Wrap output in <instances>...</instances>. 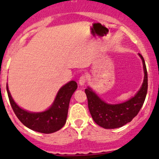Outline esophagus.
Segmentation results:
<instances>
[{
  "label": "esophagus",
  "instance_id": "esophagus-1",
  "mask_svg": "<svg viewBox=\"0 0 159 159\" xmlns=\"http://www.w3.org/2000/svg\"><path fill=\"white\" fill-rule=\"evenodd\" d=\"M86 81H87V76H86V75L83 74V75H82V76L80 77L79 81H78V82H79V84H80V85H84L85 83H86Z\"/></svg>",
  "mask_w": 159,
  "mask_h": 159
}]
</instances>
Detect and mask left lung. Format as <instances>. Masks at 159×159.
I'll return each instance as SVG.
<instances>
[{
	"label": "left lung",
	"mask_w": 159,
	"mask_h": 159,
	"mask_svg": "<svg viewBox=\"0 0 159 159\" xmlns=\"http://www.w3.org/2000/svg\"><path fill=\"white\" fill-rule=\"evenodd\" d=\"M139 56L142 58L145 76L141 88L132 98L119 104H108L100 99L91 89L85 90L89 112L94 122L101 127L107 129L122 127L131 122L141 109L147 93L148 76L143 57L140 53Z\"/></svg>",
	"instance_id": "1"
}]
</instances>
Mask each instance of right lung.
Segmentation results:
<instances>
[{
  "label": "right lung",
  "mask_w": 159,
  "mask_h": 159,
  "mask_svg": "<svg viewBox=\"0 0 159 159\" xmlns=\"http://www.w3.org/2000/svg\"><path fill=\"white\" fill-rule=\"evenodd\" d=\"M77 89V83L70 81L61 88L54 103L46 111L30 113L19 107L12 100L7 85L8 98L13 112L24 125L33 131L43 134L56 132L65 125L70 98Z\"/></svg>",
  "instance_id": "1"
}]
</instances>
